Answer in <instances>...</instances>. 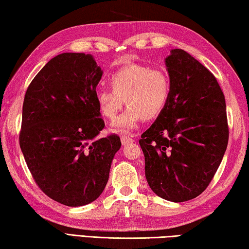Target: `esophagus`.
I'll return each instance as SVG.
<instances>
[{
  "mask_svg": "<svg viewBox=\"0 0 249 249\" xmlns=\"http://www.w3.org/2000/svg\"><path fill=\"white\" fill-rule=\"evenodd\" d=\"M122 145H127L129 143H133V139L130 138L129 136H121L120 138Z\"/></svg>",
  "mask_w": 249,
  "mask_h": 249,
  "instance_id": "obj_1",
  "label": "esophagus"
}]
</instances>
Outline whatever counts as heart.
I'll return each mask as SVG.
<instances>
[{"instance_id":"obj_1","label":"heart","mask_w":249,"mask_h":249,"mask_svg":"<svg viewBox=\"0 0 249 249\" xmlns=\"http://www.w3.org/2000/svg\"><path fill=\"white\" fill-rule=\"evenodd\" d=\"M110 89H98L95 93L100 112L113 120L124 106V113L112 124L115 132L129 133L143 120L158 118L169 98V81L166 74L141 64H127L108 76Z\"/></svg>"}]
</instances>
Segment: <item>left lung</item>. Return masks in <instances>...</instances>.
Segmentation results:
<instances>
[{"instance_id":"left-lung-1","label":"left lung","mask_w":249,"mask_h":249,"mask_svg":"<svg viewBox=\"0 0 249 249\" xmlns=\"http://www.w3.org/2000/svg\"><path fill=\"white\" fill-rule=\"evenodd\" d=\"M171 91L139 140L145 177L159 197L184 202L206 190L229 142L224 94L214 75L181 49L165 59Z\"/></svg>"}]
</instances>
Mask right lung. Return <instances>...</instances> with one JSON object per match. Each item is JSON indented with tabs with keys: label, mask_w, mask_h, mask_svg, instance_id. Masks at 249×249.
Returning a JSON list of instances; mask_svg holds the SVG:
<instances>
[{
	"label": "right lung",
	"mask_w": 249,
	"mask_h": 249,
	"mask_svg": "<svg viewBox=\"0 0 249 249\" xmlns=\"http://www.w3.org/2000/svg\"><path fill=\"white\" fill-rule=\"evenodd\" d=\"M103 71L91 54L52 58L25 94L19 145L39 188L68 207L97 199L107 185L120 138L105 127L95 93Z\"/></svg>",
	"instance_id": "1"
}]
</instances>
